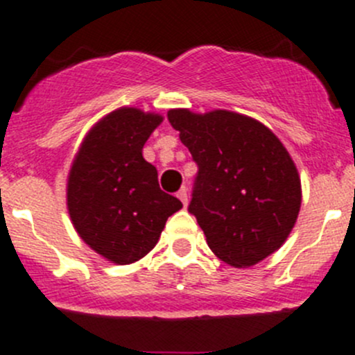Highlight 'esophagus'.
Segmentation results:
<instances>
[{"instance_id":"obj_1","label":"esophagus","mask_w":355,"mask_h":355,"mask_svg":"<svg viewBox=\"0 0 355 355\" xmlns=\"http://www.w3.org/2000/svg\"><path fill=\"white\" fill-rule=\"evenodd\" d=\"M177 198L182 200V204H184V206H187V204H189V194H187V189L182 187L180 191L177 192Z\"/></svg>"}]
</instances>
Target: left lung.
Here are the masks:
<instances>
[{
  "label": "left lung",
  "mask_w": 355,
  "mask_h": 355,
  "mask_svg": "<svg viewBox=\"0 0 355 355\" xmlns=\"http://www.w3.org/2000/svg\"><path fill=\"white\" fill-rule=\"evenodd\" d=\"M168 120L199 166L189 211L209 249L234 268L254 266L280 249L302 202L299 171L280 139L228 110L177 108Z\"/></svg>",
  "instance_id": "1"
}]
</instances>
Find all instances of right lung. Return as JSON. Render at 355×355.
Instances as JSON below:
<instances>
[{"instance_id": "1", "label": "right lung", "mask_w": 355, "mask_h": 355, "mask_svg": "<svg viewBox=\"0 0 355 355\" xmlns=\"http://www.w3.org/2000/svg\"><path fill=\"white\" fill-rule=\"evenodd\" d=\"M163 116L118 108L85 134L71 161L67 207L78 237L114 264H130L155 249L168 216L182 202L157 184L142 156Z\"/></svg>"}]
</instances>
